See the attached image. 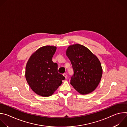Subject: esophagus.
I'll list each match as a JSON object with an SVG mask.
<instances>
[{
	"label": "esophagus",
	"instance_id": "34e87169",
	"mask_svg": "<svg viewBox=\"0 0 127 127\" xmlns=\"http://www.w3.org/2000/svg\"><path fill=\"white\" fill-rule=\"evenodd\" d=\"M63 75V76L65 77V78H67V74H66V73H64Z\"/></svg>",
	"mask_w": 127,
	"mask_h": 127
}]
</instances>
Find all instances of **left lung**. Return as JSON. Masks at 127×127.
<instances>
[{"label":"left lung","mask_w":127,"mask_h":127,"mask_svg":"<svg viewBox=\"0 0 127 127\" xmlns=\"http://www.w3.org/2000/svg\"><path fill=\"white\" fill-rule=\"evenodd\" d=\"M66 55L74 72L71 77V84L82 95L94 91L102 74L98 58L88 49L80 44L70 46L66 51Z\"/></svg>","instance_id":"8db88e82"}]
</instances>
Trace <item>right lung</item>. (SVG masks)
Returning <instances> with one entry per match:
<instances>
[{
    "mask_svg": "<svg viewBox=\"0 0 127 127\" xmlns=\"http://www.w3.org/2000/svg\"><path fill=\"white\" fill-rule=\"evenodd\" d=\"M56 47L46 46L31 56L26 67V78L31 89L42 96L52 95L65 77L58 72V65L52 61Z\"/></svg>",
    "mask_w": 127,
    "mask_h": 127,
    "instance_id": "obj_1",
    "label": "right lung"
}]
</instances>
